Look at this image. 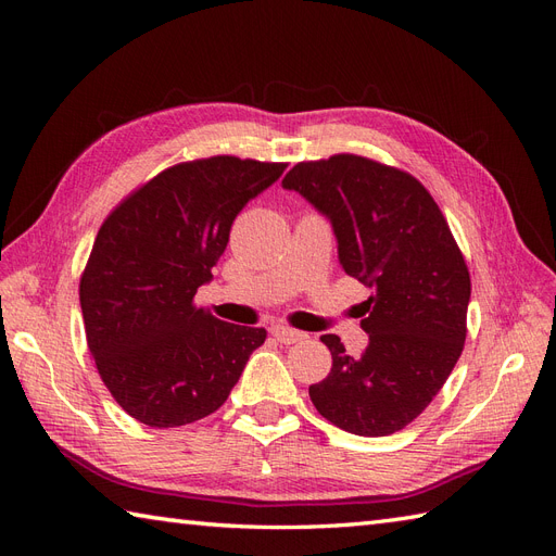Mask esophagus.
Listing matches in <instances>:
<instances>
[{"instance_id":"1","label":"esophagus","mask_w":556,"mask_h":556,"mask_svg":"<svg viewBox=\"0 0 556 556\" xmlns=\"http://www.w3.org/2000/svg\"><path fill=\"white\" fill-rule=\"evenodd\" d=\"M271 333H274L276 341H280V343H285V345H292V343H299V341L306 339L304 331L292 329V327H288V325H274V327H271Z\"/></svg>"}]
</instances>
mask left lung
I'll list each match as a JSON object with an SVG mask.
<instances>
[{
  "label": "left lung",
  "mask_w": 556,
  "mask_h": 556,
  "mask_svg": "<svg viewBox=\"0 0 556 556\" xmlns=\"http://www.w3.org/2000/svg\"><path fill=\"white\" fill-rule=\"evenodd\" d=\"M282 188L323 211L345 274L374 288L364 301L368 348L350 357L336 333L313 406L343 431L390 435L441 392L466 341L470 276L445 215L408 172L352 153L294 164Z\"/></svg>",
  "instance_id": "8db88e82"
}]
</instances>
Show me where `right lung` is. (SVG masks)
Instances as JSON below:
<instances>
[{
    "mask_svg": "<svg viewBox=\"0 0 556 556\" xmlns=\"http://www.w3.org/2000/svg\"><path fill=\"white\" fill-rule=\"evenodd\" d=\"M285 162L213 155L180 162L127 194L97 231L80 276L88 348L106 390L141 425L215 413L266 341L194 304L229 229Z\"/></svg>",
    "mask_w": 556,
    "mask_h": 556,
    "instance_id": "obj_1",
    "label": "right lung"
}]
</instances>
